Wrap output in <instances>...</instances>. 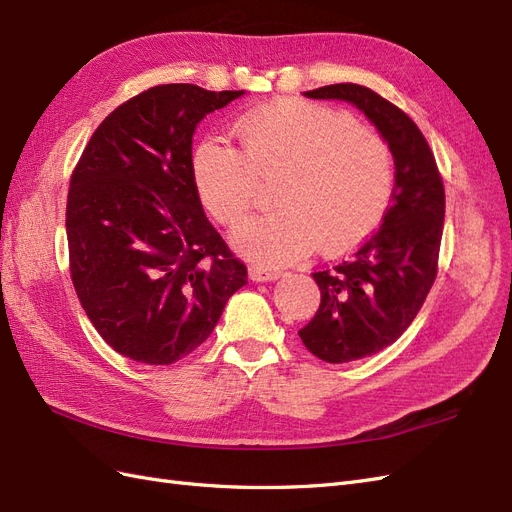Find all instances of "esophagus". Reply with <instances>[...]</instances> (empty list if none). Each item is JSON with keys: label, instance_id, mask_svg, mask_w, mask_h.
I'll use <instances>...</instances> for the list:
<instances>
[{"label": "esophagus", "instance_id": "obj_1", "mask_svg": "<svg viewBox=\"0 0 512 512\" xmlns=\"http://www.w3.org/2000/svg\"><path fill=\"white\" fill-rule=\"evenodd\" d=\"M248 276H251V281H255V283H264V281L279 279L281 272L264 268L261 264H251V266H248Z\"/></svg>", "mask_w": 512, "mask_h": 512}]
</instances>
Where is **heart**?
Here are the masks:
<instances>
[{"instance_id": "heart-1", "label": "heart", "mask_w": 512, "mask_h": 512, "mask_svg": "<svg viewBox=\"0 0 512 512\" xmlns=\"http://www.w3.org/2000/svg\"><path fill=\"white\" fill-rule=\"evenodd\" d=\"M242 152L221 139L203 141L193 178L206 210L236 227L251 214L261 182H276L274 210L233 233V246L266 266H285L319 242L347 253L384 221L394 188L386 139L319 102L283 98L238 122Z\"/></svg>"}]
</instances>
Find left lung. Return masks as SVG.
<instances>
[{
    "label": "left lung",
    "mask_w": 512,
    "mask_h": 512,
    "mask_svg": "<svg viewBox=\"0 0 512 512\" xmlns=\"http://www.w3.org/2000/svg\"><path fill=\"white\" fill-rule=\"evenodd\" d=\"M304 96L352 102L377 126L394 158L392 201L382 225L352 257L313 272L321 302L298 330L319 360L352 362L392 345L425 304L440 261L444 182L425 135L384 96L356 83L326 85Z\"/></svg>",
    "instance_id": "1"
}]
</instances>
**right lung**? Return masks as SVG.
I'll return each instance as SVG.
<instances>
[{
  "label": "right lung",
  "instance_id": "obj_1",
  "mask_svg": "<svg viewBox=\"0 0 512 512\" xmlns=\"http://www.w3.org/2000/svg\"><path fill=\"white\" fill-rule=\"evenodd\" d=\"M242 94L154 85L102 120L70 175V279L100 337L130 360L188 356L246 285L193 178L197 124Z\"/></svg>",
  "mask_w": 512,
  "mask_h": 512
}]
</instances>
